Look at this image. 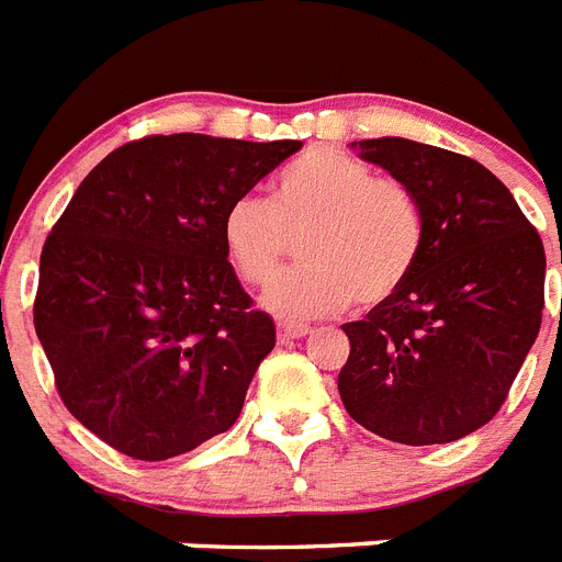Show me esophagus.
<instances>
[{
	"label": "esophagus",
	"mask_w": 562,
	"mask_h": 562,
	"mask_svg": "<svg viewBox=\"0 0 562 562\" xmlns=\"http://www.w3.org/2000/svg\"><path fill=\"white\" fill-rule=\"evenodd\" d=\"M310 334V327L302 322H278V342H293Z\"/></svg>",
	"instance_id": "34e87169"
}]
</instances>
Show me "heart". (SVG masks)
Listing matches in <instances>:
<instances>
[{"label":"heart","mask_w":562,"mask_h":562,"mask_svg":"<svg viewBox=\"0 0 562 562\" xmlns=\"http://www.w3.org/2000/svg\"><path fill=\"white\" fill-rule=\"evenodd\" d=\"M302 267L267 293L284 318L334 316L353 302H389L424 249V209L406 182L336 150H310L272 182V200L244 194L223 214V246L246 284H272L293 237Z\"/></svg>","instance_id":"1"}]
</instances>
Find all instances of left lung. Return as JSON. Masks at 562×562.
Instances as JSON below:
<instances>
[{
  "instance_id": "8db88e82",
  "label": "left lung",
  "mask_w": 562,
  "mask_h": 562,
  "mask_svg": "<svg viewBox=\"0 0 562 562\" xmlns=\"http://www.w3.org/2000/svg\"><path fill=\"white\" fill-rule=\"evenodd\" d=\"M353 147L415 191L426 235L406 284L342 325L351 357L339 397L389 441H459L499 412L540 334L546 249L514 194L470 156L397 136Z\"/></svg>"
}]
</instances>
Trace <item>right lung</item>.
<instances>
[{
    "mask_svg": "<svg viewBox=\"0 0 562 562\" xmlns=\"http://www.w3.org/2000/svg\"><path fill=\"white\" fill-rule=\"evenodd\" d=\"M302 142L147 136L89 170L40 255L34 327L63 403L138 461L226 432L276 325L237 281L223 214Z\"/></svg>",
    "mask_w": 562,
    "mask_h": 562,
    "instance_id": "1",
    "label": "right lung"
}]
</instances>
